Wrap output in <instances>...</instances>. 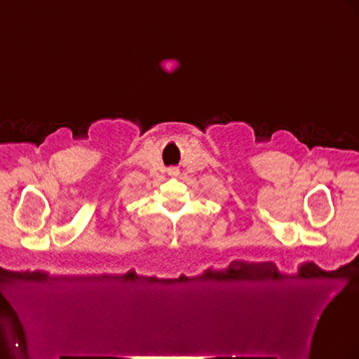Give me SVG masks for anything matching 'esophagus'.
<instances>
[{"label":"esophagus","mask_w":359,"mask_h":359,"mask_svg":"<svg viewBox=\"0 0 359 359\" xmlns=\"http://www.w3.org/2000/svg\"><path fill=\"white\" fill-rule=\"evenodd\" d=\"M168 173H169L170 177H177L178 173H180V170H178V168H169V169H168Z\"/></svg>","instance_id":"esophagus-1"}]
</instances>
